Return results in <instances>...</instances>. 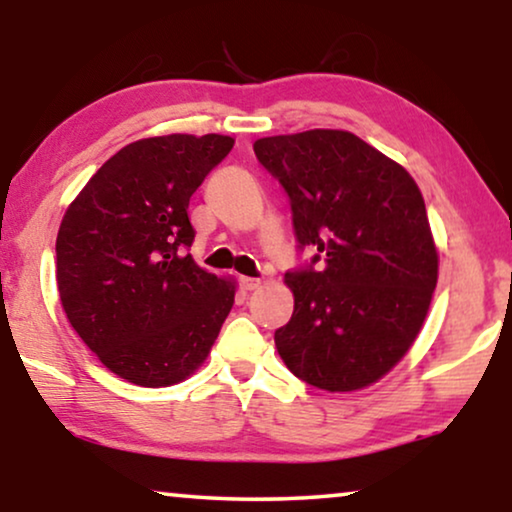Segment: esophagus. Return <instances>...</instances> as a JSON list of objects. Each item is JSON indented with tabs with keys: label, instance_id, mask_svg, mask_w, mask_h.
<instances>
[{
	"label": "esophagus",
	"instance_id": "obj_1",
	"mask_svg": "<svg viewBox=\"0 0 512 512\" xmlns=\"http://www.w3.org/2000/svg\"><path fill=\"white\" fill-rule=\"evenodd\" d=\"M240 286L244 291H254V289H258V286H261V279H258V277H240Z\"/></svg>",
	"mask_w": 512,
	"mask_h": 512
}]
</instances>
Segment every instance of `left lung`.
<instances>
[{
  "label": "left lung",
  "instance_id": "1",
  "mask_svg": "<svg viewBox=\"0 0 512 512\" xmlns=\"http://www.w3.org/2000/svg\"><path fill=\"white\" fill-rule=\"evenodd\" d=\"M254 153L289 195L298 247L277 352L300 380L356 391L389 373L422 331L438 251L415 179L347 130L263 137Z\"/></svg>",
  "mask_w": 512,
  "mask_h": 512
}]
</instances>
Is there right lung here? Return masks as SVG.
Listing matches in <instances>:
<instances>
[{
  "label": "right lung",
  "instance_id": "1",
  "mask_svg": "<svg viewBox=\"0 0 512 512\" xmlns=\"http://www.w3.org/2000/svg\"><path fill=\"white\" fill-rule=\"evenodd\" d=\"M233 144L226 135L139 139L111 156L62 216V310L90 352L139 387L193 375L235 303L233 279L188 254V202Z\"/></svg>",
  "mask_w": 512,
  "mask_h": 512
}]
</instances>
